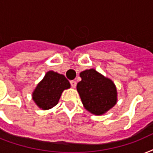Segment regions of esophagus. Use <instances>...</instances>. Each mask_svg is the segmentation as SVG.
Here are the masks:
<instances>
[{
  "label": "esophagus",
  "instance_id": "esophagus-1",
  "mask_svg": "<svg viewBox=\"0 0 153 153\" xmlns=\"http://www.w3.org/2000/svg\"><path fill=\"white\" fill-rule=\"evenodd\" d=\"M71 82V86L73 87V88H75V86H76V82L74 81V80H72V81L70 82Z\"/></svg>",
  "mask_w": 153,
  "mask_h": 153
}]
</instances>
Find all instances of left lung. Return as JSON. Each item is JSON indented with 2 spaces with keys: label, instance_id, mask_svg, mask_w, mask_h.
Returning <instances> with one entry per match:
<instances>
[{
  "label": "left lung",
  "instance_id": "left-lung-1",
  "mask_svg": "<svg viewBox=\"0 0 153 153\" xmlns=\"http://www.w3.org/2000/svg\"><path fill=\"white\" fill-rule=\"evenodd\" d=\"M82 80L77 84V91L86 110L102 115L116 105L117 92L114 82L94 69L80 73Z\"/></svg>",
  "mask_w": 153,
  "mask_h": 153
}]
</instances>
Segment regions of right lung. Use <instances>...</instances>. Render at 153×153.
<instances>
[{
	"mask_svg": "<svg viewBox=\"0 0 153 153\" xmlns=\"http://www.w3.org/2000/svg\"><path fill=\"white\" fill-rule=\"evenodd\" d=\"M71 87L63 74L49 71L33 91L32 99L40 109L46 110L58 104L62 91Z\"/></svg>",
	"mask_w": 153,
	"mask_h": 153,
	"instance_id": "1",
	"label": "right lung"
}]
</instances>
